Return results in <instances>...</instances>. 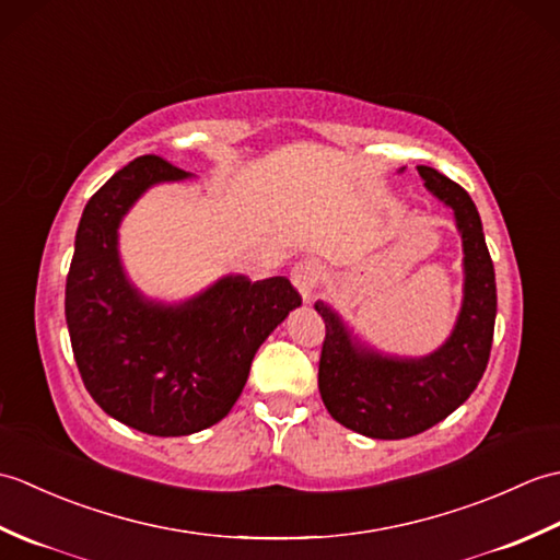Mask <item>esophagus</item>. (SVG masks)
<instances>
[{"label": "esophagus", "mask_w": 560, "mask_h": 560, "mask_svg": "<svg viewBox=\"0 0 560 560\" xmlns=\"http://www.w3.org/2000/svg\"><path fill=\"white\" fill-rule=\"evenodd\" d=\"M291 281H293L295 291H299L303 295V301L307 303L313 299V291L319 281V267L311 259H303L291 269Z\"/></svg>", "instance_id": "esophagus-1"}]
</instances>
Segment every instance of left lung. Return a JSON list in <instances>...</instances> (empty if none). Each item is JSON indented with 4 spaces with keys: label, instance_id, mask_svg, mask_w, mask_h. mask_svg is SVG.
I'll use <instances>...</instances> for the list:
<instances>
[{
    "label": "left lung",
    "instance_id": "left-lung-1",
    "mask_svg": "<svg viewBox=\"0 0 560 560\" xmlns=\"http://www.w3.org/2000/svg\"><path fill=\"white\" fill-rule=\"evenodd\" d=\"M428 192L455 211L464 249V299L445 343L421 359H399L363 347L343 319L323 301L319 395L331 419L351 431L399 440L423 433L455 411L477 389L486 371L495 325V271L479 211L467 189L428 165H419Z\"/></svg>",
    "mask_w": 560,
    "mask_h": 560
}]
</instances>
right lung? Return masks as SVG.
Masks as SVG:
<instances>
[{
	"label": "right lung",
	"mask_w": 560,
	"mask_h": 560,
	"mask_svg": "<svg viewBox=\"0 0 560 560\" xmlns=\"http://www.w3.org/2000/svg\"><path fill=\"white\" fill-rule=\"evenodd\" d=\"M187 177L151 153L117 171L81 213L67 273L65 315L89 395L113 419L161 438L219 423L241 397L261 341L301 305L287 277L229 273L173 305L132 287L117 229L151 185Z\"/></svg>",
	"instance_id": "add662e5"
}]
</instances>
